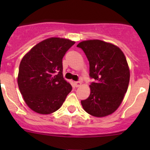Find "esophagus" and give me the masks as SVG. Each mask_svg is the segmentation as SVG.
I'll use <instances>...</instances> for the list:
<instances>
[{"mask_svg":"<svg viewBox=\"0 0 150 150\" xmlns=\"http://www.w3.org/2000/svg\"><path fill=\"white\" fill-rule=\"evenodd\" d=\"M74 85H75V87L78 88L81 86V82H80V81H75V82H74Z\"/></svg>","mask_w":150,"mask_h":150,"instance_id":"esophagus-1","label":"esophagus"}]
</instances>
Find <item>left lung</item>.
<instances>
[{"mask_svg": "<svg viewBox=\"0 0 150 150\" xmlns=\"http://www.w3.org/2000/svg\"><path fill=\"white\" fill-rule=\"evenodd\" d=\"M81 48L89 62V76L95 81L90 85L88 98L81 101L84 110L95 117L114 112L128 89L130 71L126 59L118 47L99 40L81 42Z\"/></svg>", "mask_w": 150, "mask_h": 150, "instance_id": "8db88e82", "label": "left lung"}]
</instances>
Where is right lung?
Listing matches in <instances>:
<instances>
[{
  "label": "right lung",
  "mask_w": 150,
  "mask_h": 150,
  "mask_svg": "<svg viewBox=\"0 0 150 150\" xmlns=\"http://www.w3.org/2000/svg\"><path fill=\"white\" fill-rule=\"evenodd\" d=\"M75 42L51 38L38 43L19 64L18 86L33 111L50 114L61 107L72 86L63 78L62 59Z\"/></svg>",
  "instance_id": "add662e5"
}]
</instances>
